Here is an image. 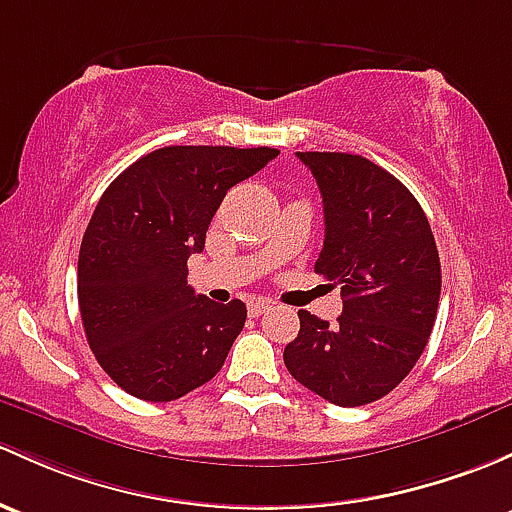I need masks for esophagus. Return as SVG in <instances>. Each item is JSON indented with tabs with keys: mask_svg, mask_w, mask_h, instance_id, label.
Segmentation results:
<instances>
[{
	"mask_svg": "<svg viewBox=\"0 0 512 512\" xmlns=\"http://www.w3.org/2000/svg\"><path fill=\"white\" fill-rule=\"evenodd\" d=\"M270 306H272V301H267V299H252L250 304H247V311H250V316H262L267 309H270Z\"/></svg>",
	"mask_w": 512,
	"mask_h": 512,
	"instance_id": "esophagus-1",
	"label": "esophagus"
}]
</instances>
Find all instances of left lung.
<instances>
[{"label": "left lung", "mask_w": 512, "mask_h": 512, "mask_svg": "<svg viewBox=\"0 0 512 512\" xmlns=\"http://www.w3.org/2000/svg\"><path fill=\"white\" fill-rule=\"evenodd\" d=\"M324 198L326 238L316 274L341 284L336 326L299 311L284 348L292 378L338 407L395 390L434 328L441 265L417 198L383 166L358 154L297 152Z\"/></svg>", "instance_id": "left-lung-1"}]
</instances>
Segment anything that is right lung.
Returning <instances> with one entry per match:
<instances>
[{
	"mask_svg": "<svg viewBox=\"0 0 512 512\" xmlns=\"http://www.w3.org/2000/svg\"><path fill=\"white\" fill-rule=\"evenodd\" d=\"M277 149L164 147L102 193L78 257V304L90 351L129 395L171 402L215 378L247 319L188 284L225 193Z\"/></svg>",
	"mask_w": 512,
	"mask_h": 512,
	"instance_id": "obj_1",
	"label": "right lung"
}]
</instances>
